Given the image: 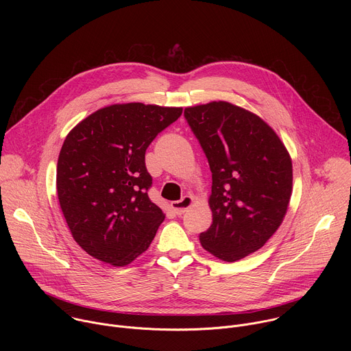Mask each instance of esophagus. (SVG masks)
<instances>
[{
	"label": "esophagus",
	"instance_id": "obj_1",
	"mask_svg": "<svg viewBox=\"0 0 351 351\" xmlns=\"http://www.w3.org/2000/svg\"><path fill=\"white\" fill-rule=\"evenodd\" d=\"M193 202L194 199L191 195H184L180 199H178V202H172L171 207L176 215H182L183 213L187 211V208H190L193 206Z\"/></svg>",
	"mask_w": 351,
	"mask_h": 351
}]
</instances>
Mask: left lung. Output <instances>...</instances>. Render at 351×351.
<instances>
[{
  "instance_id": "left-lung-1",
  "label": "left lung",
  "mask_w": 351,
  "mask_h": 351,
  "mask_svg": "<svg viewBox=\"0 0 351 351\" xmlns=\"http://www.w3.org/2000/svg\"><path fill=\"white\" fill-rule=\"evenodd\" d=\"M184 118L213 172V223L199 243L219 260H241L260 250L286 215L290 156L268 123L230 103L189 107Z\"/></svg>"
}]
</instances>
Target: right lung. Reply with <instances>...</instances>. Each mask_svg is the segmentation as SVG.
Returning <instances> with one entry per match:
<instances>
[{"mask_svg":"<svg viewBox=\"0 0 351 351\" xmlns=\"http://www.w3.org/2000/svg\"><path fill=\"white\" fill-rule=\"evenodd\" d=\"M182 108L114 104L79 122L66 136L57 165V193L75 241L115 267L136 260L165 219L148 197L153 178L145 149Z\"/></svg>","mask_w":351,"mask_h":351,"instance_id":"add662e5","label":"right lung"}]
</instances>
